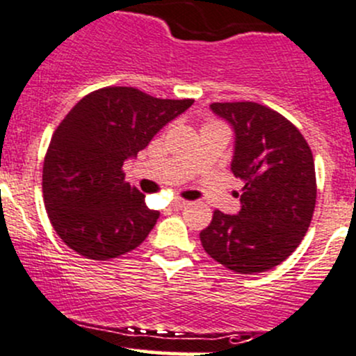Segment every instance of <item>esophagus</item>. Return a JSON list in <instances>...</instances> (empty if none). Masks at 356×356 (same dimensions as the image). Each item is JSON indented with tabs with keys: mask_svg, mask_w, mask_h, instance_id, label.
Instances as JSON below:
<instances>
[{
	"mask_svg": "<svg viewBox=\"0 0 356 356\" xmlns=\"http://www.w3.org/2000/svg\"><path fill=\"white\" fill-rule=\"evenodd\" d=\"M186 205H188V202H186V200H183V199H177L173 202V209H183V207H186Z\"/></svg>",
	"mask_w": 356,
	"mask_h": 356,
	"instance_id": "esophagus-1",
	"label": "esophagus"
}]
</instances>
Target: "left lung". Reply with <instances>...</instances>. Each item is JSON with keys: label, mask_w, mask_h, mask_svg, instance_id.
Listing matches in <instances>:
<instances>
[{"label": "left lung", "mask_w": 356, "mask_h": 356, "mask_svg": "<svg viewBox=\"0 0 356 356\" xmlns=\"http://www.w3.org/2000/svg\"><path fill=\"white\" fill-rule=\"evenodd\" d=\"M232 123V171L245 183L241 209L214 211L200 232L204 250L238 274L264 273L295 252L312 221L317 183L314 156L298 128L259 102H212Z\"/></svg>", "instance_id": "left-lung-1"}]
</instances>
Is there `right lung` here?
<instances>
[{
    "mask_svg": "<svg viewBox=\"0 0 356 356\" xmlns=\"http://www.w3.org/2000/svg\"><path fill=\"white\" fill-rule=\"evenodd\" d=\"M193 104L135 87H104L80 99L58 124L42 166V195L58 236L86 259L109 260L147 238L159 212L124 181L123 163Z\"/></svg>",
    "mask_w": 356,
    "mask_h": 356,
    "instance_id": "obj_1",
    "label": "right lung"
}]
</instances>
